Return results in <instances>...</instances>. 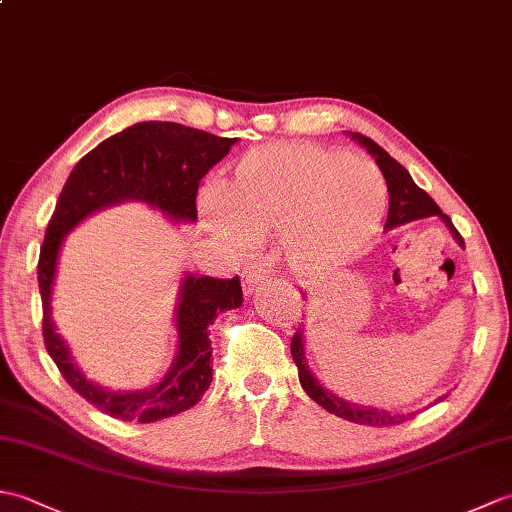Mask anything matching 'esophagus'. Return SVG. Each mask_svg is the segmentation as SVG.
Here are the masks:
<instances>
[{
    "label": "esophagus",
    "mask_w": 512,
    "mask_h": 512,
    "mask_svg": "<svg viewBox=\"0 0 512 512\" xmlns=\"http://www.w3.org/2000/svg\"><path fill=\"white\" fill-rule=\"evenodd\" d=\"M266 277H268V270L264 268V266H250L248 270H246V275H244V295L248 297V295H253V292L264 284L266 281Z\"/></svg>",
    "instance_id": "1"
}]
</instances>
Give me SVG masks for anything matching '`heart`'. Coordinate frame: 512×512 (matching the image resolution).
<instances>
[{
  "label": "heart",
  "mask_w": 512,
  "mask_h": 512,
  "mask_svg": "<svg viewBox=\"0 0 512 512\" xmlns=\"http://www.w3.org/2000/svg\"><path fill=\"white\" fill-rule=\"evenodd\" d=\"M387 209V184L372 162L314 143L248 151L220 193L202 195L209 231L235 248L279 235L297 273L350 262L372 239Z\"/></svg>",
  "instance_id": "b5f03b06"
}]
</instances>
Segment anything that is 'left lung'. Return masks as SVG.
I'll return each instance as SVG.
<instances>
[{
  "label": "left lung",
  "instance_id": "left-lung-1",
  "mask_svg": "<svg viewBox=\"0 0 512 512\" xmlns=\"http://www.w3.org/2000/svg\"><path fill=\"white\" fill-rule=\"evenodd\" d=\"M350 136L354 140H358V143H361L369 151V154L376 158V165L380 167V171H383V176H385L387 191H389V213H387L385 228H394L400 224H407L411 220H420V217L440 215L442 222L449 226V231L455 237V242L464 246V239L458 231H455L451 217L444 215L440 211V206L431 200V195L427 191H422L418 184L411 180L409 171L402 167L398 160L391 158L383 147L374 143L372 138H367L363 134H352V132H350ZM290 352H292V361H295V365L299 369L301 387L306 389V394L314 402H317V405H321L325 411L334 413V416L356 422V424H369V427H389V424H400L413 416V413H391L385 409L354 405V402L343 400L336 394H332V391L325 389L308 369L306 350H303V328H299L295 332V336H292Z\"/></svg>",
  "mask_w": 512,
  "mask_h": 512
}]
</instances>
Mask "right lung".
<instances>
[{
  "mask_svg": "<svg viewBox=\"0 0 512 512\" xmlns=\"http://www.w3.org/2000/svg\"><path fill=\"white\" fill-rule=\"evenodd\" d=\"M233 143L237 138H220L180 123H136L85 154L63 184L37 264L43 343L65 383L116 420L156 422L200 402L213 380L209 325L220 312L242 306V284L239 277H184L176 308L178 354L169 372L151 389L110 391L83 376L68 345L54 330L50 299L63 239L94 211L125 200L154 206L173 222H195L200 180L231 151Z\"/></svg>",
  "mask_w": 512,
  "mask_h": 512,
  "instance_id": "add662e5",
  "label": "right lung"
}]
</instances>
